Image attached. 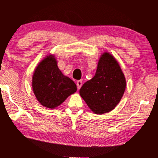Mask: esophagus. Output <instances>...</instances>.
<instances>
[{
  "label": "esophagus",
  "instance_id": "esophagus-1",
  "mask_svg": "<svg viewBox=\"0 0 158 158\" xmlns=\"http://www.w3.org/2000/svg\"><path fill=\"white\" fill-rule=\"evenodd\" d=\"M77 88L78 89H80L81 85H82V81H81V80H79L77 81Z\"/></svg>",
  "mask_w": 158,
  "mask_h": 158
}]
</instances>
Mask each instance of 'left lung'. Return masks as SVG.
<instances>
[{
  "label": "left lung",
  "mask_w": 158,
  "mask_h": 158,
  "mask_svg": "<svg viewBox=\"0 0 158 158\" xmlns=\"http://www.w3.org/2000/svg\"><path fill=\"white\" fill-rule=\"evenodd\" d=\"M126 87V78L117 59L105 52L98 61L95 76L81 86L79 94L94 114H103L119 104Z\"/></svg>",
  "instance_id": "1"
}]
</instances>
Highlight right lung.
Instances as JSON below:
<instances>
[{
    "label": "right lung",
    "mask_w": 158,
    "mask_h": 158,
    "mask_svg": "<svg viewBox=\"0 0 158 158\" xmlns=\"http://www.w3.org/2000/svg\"><path fill=\"white\" fill-rule=\"evenodd\" d=\"M36 99L45 108L54 109L77 91V85L58 68L55 56L50 54L37 65L32 77Z\"/></svg>",
    "instance_id": "obj_1"
}]
</instances>
